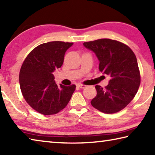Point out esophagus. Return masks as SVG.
Listing matches in <instances>:
<instances>
[{
    "label": "esophagus",
    "instance_id": "obj_1",
    "mask_svg": "<svg viewBox=\"0 0 155 155\" xmlns=\"http://www.w3.org/2000/svg\"><path fill=\"white\" fill-rule=\"evenodd\" d=\"M77 87L83 89V88H85L86 87V85H83V84H81V83H78V84H77Z\"/></svg>",
    "mask_w": 155,
    "mask_h": 155
}]
</instances>
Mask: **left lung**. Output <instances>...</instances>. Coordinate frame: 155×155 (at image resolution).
<instances>
[{
  "mask_svg": "<svg viewBox=\"0 0 155 155\" xmlns=\"http://www.w3.org/2000/svg\"><path fill=\"white\" fill-rule=\"evenodd\" d=\"M83 46L96 54L100 71L111 77L104 88L95 86L97 95L91 100V105L104 114L121 111L134 98L140 85L134 52L126 44L110 39L84 42Z\"/></svg>",
  "mask_w": 155,
  "mask_h": 155,
  "instance_id": "left-lung-1",
  "label": "left lung"
}]
</instances>
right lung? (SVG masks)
Here are the masks:
<instances>
[{
    "instance_id": "1",
    "label": "right lung",
    "mask_w": 155,
    "mask_h": 155,
    "mask_svg": "<svg viewBox=\"0 0 155 155\" xmlns=\"http://www.w3.org/2000/svg\"><path fill=\"white\" fill-rule=\"evenodd\" d=\"M71 42L54 41L35 47L21 67L19 83L25 101L43 115H53L64 109L71 99L76 85L58 86L53 72L61 68Z\"/></svg>"
}]
</instances>
